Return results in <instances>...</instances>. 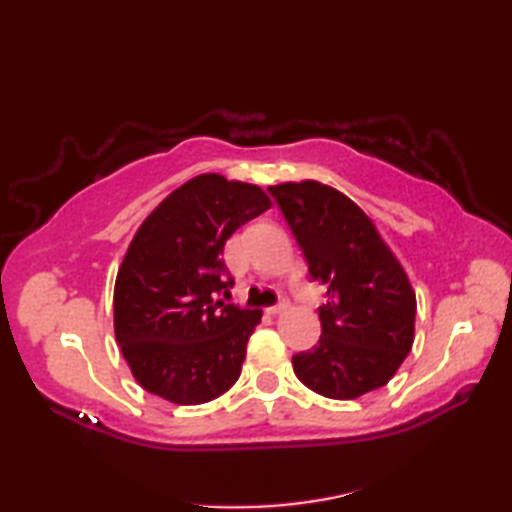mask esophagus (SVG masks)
Masks as SVG:
<instances>
[{"instance_id":"obj_1","label":"esophagus","mask_w":512,"mask_h":512,"mask_svg":"<svg viewBox=\"0 0 512 512\" xmlns=\"http://www.w3.org/2000/svg\"><path fill=\"white\" fill-rule=\"evenodd\" d=\"M286 306H288L286 301H279L277 306H270V308H266V312H268V314H273V317H275V314H279L281 310H286Z\"/></svg>"}]
</instances>
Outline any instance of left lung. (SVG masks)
Wrapping results in <instances>:
<instances>
[{"label": "left lung", "instance_id": "left-lung-1", "mask_svg": "<svg viewBox=\"0 0 512 512\" xmlns=\"http://www.w3.org/2000/svg\"><path fill=\"white\" fill-rule=\"evenodd\" d=\"M268 191L303 250L310 279L328 286L319 343L292 356L297 378L336 400L387 385L413 343L416 295L405 270L341 191L312 180Z\"/></svg>", "mask_w": 512, "mask_h": 512}]
</instances>
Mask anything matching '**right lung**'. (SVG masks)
I'll list each match as a JSON object with an SVG mask.
<instances>
[{
	"instance_id": "add662e5",
	"label": "right lung",
	"mask_w": 512,
	"mask_h": 512,
	"mask_svg": "<svg viewBox=\"0 0 512 512\" xmlns=\"http://www.w3.org/2000/svg\"><path fill=\"white\" fill-rule=\"evenodd\" d=\"M270 209L246 182L204 173L162 200L127 248L114 286V332L149 394L202 405L235 385L259 310L217 299L233 277L226 239Z\"/></svg>"
}]
</instances>
